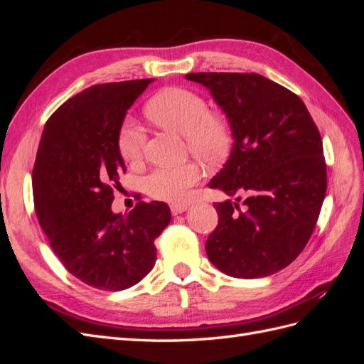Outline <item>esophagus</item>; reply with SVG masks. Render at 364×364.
<instances>
[{
	"instance_id": "esophagus-1",
	"label": "esophagus",
	"mask_w": 364,
	"mask_h": 364,
	"mask_svg": "<svg viewBox=\"0 0 364 364\" xmlns=\"http://www.w3.org/2000/svg\"><path fill=\"white\" fill-rule=\"evenodd\" d=\"M186 208H188V205H186V203H171L170 205V211H171V214L178 215V214L186 211Z\"/></svg>"
}]
</instances>
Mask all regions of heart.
<instances>
[{"instance_id":"obj_1","label":"heart","mask_w":364,"mask_h":364,"mask_svg":"<svg viewBox=\"0 0 364 364\" xmlns=\"http://www.w3.org/2000/svg\"><path fill=\"white\" fill-rule=\"evenodd\" d=\"M153 123L186 138L193 155L205 162L222 159L230 144L228 121L209 112L205 98L186 87H167L156 94L146 106ZM147 136L136 124L124 123L118 136V149L127 164H138L144 156ZM202 179V170L194 162L164 165L144 178V188L153 199L182 202L190 190Z\"/></svg>"}]
</instances>
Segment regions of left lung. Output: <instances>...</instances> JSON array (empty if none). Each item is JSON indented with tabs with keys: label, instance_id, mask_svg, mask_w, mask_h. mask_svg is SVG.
Returning a JSON list of instances; mask_svg holds the SVG:
<instances>
[{
	"label": "left lung",
	"instance_id": "1",
	"mask_svg": "<svg viewBox=\"0 0 364 364\" xmlns=\"http://www.w3.org/2000/svg\"><path fill=\"white\" fill-rule=\"evenodd\" d=\"M185 79L211 91L234 136L209 188L237 196V203L214 205L218 225L206 240V255L229 277H269L297 258L321 214V134L299 97L259 74L191 73Z\"/></svg>",
	"mask_w": 364,
	"mask_h": 364
}]
</instances>
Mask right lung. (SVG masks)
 <instances>
[{"mask_svg": "<svg viewBox=\"0 0 364 364\" xmlns=\"http://www.w3.org/2000/svg\"><path fill=\"white\" fill-rule=\"evenodd\" d=\"M151 79L94 85L60 105L42 132L33 200L56 257L90 287L119 291L156 261L155 240L171 214L164 202H138L114 214V188L126 165L118 136L127 109Z\"/></svg>", "mask_w": 364, "mask_h": 364, "instance_id": "right-lung-1", "label": "right lung"}]
</instances>
